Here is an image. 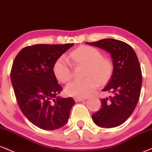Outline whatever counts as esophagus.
Wrapping results in <instances>:
<instances>
[{
    "label": "esophagus",
    "mask_w": 152,
    "mask_h": 152,
    "mask_svg": "<svg viewBox=\"0 0 152 152\" xmlns=\"http://www.w3.org/2000/svg\"><path fill=\"white\" fill-rule=\"evenodd\" d=\"M85 99L75 98V102H83V101H85Z\"/></svg>",
    "instance_id": "esophagus-1"
}]
</instances>
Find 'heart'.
I'll list each match as a JSON object with an SVG mask.
<instances>
[{"instance_id":"b5f03b06","label":"heart","mask_w":152,"mask_h":152,"mask_svg":"<svg viewBox=\"0 0 152 152\" xmlns=\"http://www.w3.org/2000/svg\"><path fill=\"white\" fill-rule=\"evenodd\" d=\"M85 65V77L82 80L70 82L65 88L68 96L75 98H85L99 87V82L104 83L109 79L113 72L111 61L103 57L96 48L82 46L72 50L68 58L61 56L53 66V72L57 79L63 83L68 82L72 78V65Z\"/></svg>"}]
</instances>
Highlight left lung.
I'll list each match as a JSON object with an SVG mask.
<instances>
[{"mask_svg":"<svg viewBox=\"0 0 152 152\" xmlns=\"http://www.w3.org/2000/svg\"><path fill=\"white\" fill-rule=\"evenodd\" d=\"M108 52L113 61V74L102 91L111 96L101 99L102 107L92 114L99 127L110 128L123 124L132 113L139 101L142 76L135 52L130 45L113 39L86 42Z\"/></svg>","mask_w":152,"mask_h":152,"instance_id":"obj_1","label":"left lung"}]
</instances>
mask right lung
I'll return each mask as SVG.
<instances>
[{"mask_svg": "<svg viewBox=\"0 0 152 152\" xmlns=\"http://www.w3.org/2000/svg\"><path fill=\"white\" fill-rule=\"evenodd\" d=\"M74 44H36L19 52L13 62L11 82L20 110L38 128L54 130L67 123L75 101L62 98L53 66Z\"/></svg>", "mask_w": 152, "mask_h": 152, "instance_id": "obj_1", "label": "right lung"}]
</instances>
